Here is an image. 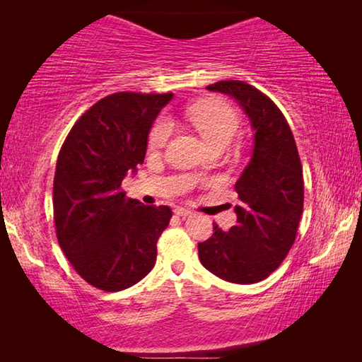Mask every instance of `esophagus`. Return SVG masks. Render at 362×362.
I'll use <instances>...</instances> for the list:
<instances>
[{
	"instance_id": "1",
	"label": "esophagus",
	"mask_w": 362,
	"mask_h": 362,
	"mask_svg": "<svg viewBox=\"0 0 362 362\" xmlns=\"http://www.w3.org/2000/svg\"><path fill=\"white\" fill-rule=\"evenodd\" d=\"M174 212L177 214V216L179 217H188L189 214H192V211H188V209H185V207H175L174 209Z\"/></svg>"
}]
</instances>
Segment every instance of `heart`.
I'll list each match as a JSON object with an SVG mask.
<instances>
[{
    "label": "heart",
    "mask_w": 362,
    "mask_h": 362,
    "mask_svg": "<svg viewBox=\"0 0 362 362\" xmlns=\"http://www.w3.org/2000/svg\"><path fill=\"white\" fill-rule=\"evenodd\" d=\"M187 116L209 146H226L235 139L238 129H240V116L228 103L222 100H207L203 103H196L192 108H188ZM170 131H173L170 121L166 118L159 119L150 132V148H163L170 136Z\"/></svg>",
    "instance_id": "heart-1"
}]
</instances>
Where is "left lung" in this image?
<instances>
[{"label": "left lung", "instance_id": "1", "mask_svg": "<svg viewBox=\"0 0 362 362\" xmlns=\"http://www.w3.org/2000/svg\"><path fill=\"white\" fill-rule=\"evenodd\" d=\"M212 93L240 103L254 131L252 155L235 189L236 225L214 223L198 244L199 260L212 274L235 284L268 278L289 254L303 211V174L292 131L279 108L244 81H218Z\"/></svg>", "mask_w": 362, "mask_h": 362}]
</instances>
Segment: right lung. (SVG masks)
Segmentation results:
<instances>
[{"instance_id":"1","label":"right lung","mask_w":362,"mask_h":362,"mask_svg":"<svg viewBox=\"0 0 362 362\" xmlns=\"http://www.w3.org/2000/svg\"><path fill=\"white\" fill-rule=\"evenodd\" d=\"M173 97L107 95L76 121L59 153L57 240L79 276L102 291L127 289L155 267L156 243L173 211L126 199L121 182L144 163L153 122Z\"/></svg>"}]
</instances>
